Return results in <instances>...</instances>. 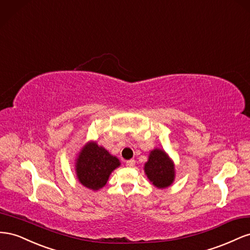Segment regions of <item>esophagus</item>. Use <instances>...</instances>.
Here are the masks:
<instances>
[{
  "label": "esophagus",
  "mask_w": 250,
  "mask_h": 250,
  "mask_svg": "<svg viewBox=\"0 0 250 250\" xmlns=\"http://www.w3.org/2000/svg\"><path fill=\"white\" fill-rule=\"evenodd\" d=\"M125 166L127 167H133L135 166V160L134 159H131V160H127L125 161Z\"/></svg>",
  "instance_id": "esophagus-1"
}]
</instances>
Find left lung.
Listing matches in <instances>:
<instances>
[{"label": "left lung", "instance_id": "1", "mask_svg": "<svg viewBox=\"0 0 250 250\" xmlns=\"http://www.w3.org/2000/svg\"><path fill=\"white\" fill-rule=\"evenodd\" d=\"M145 172L148 180L158 188H168L175 179L174 162L160 148H155L149 153L148 160L145 165Z\"/></svg>", "mask_w": 250, "mask_h": 250}]
</instances>
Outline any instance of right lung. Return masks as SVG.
Here are the masks:
<instances>
[{
	"label": "right lung",
	"mask_w": 250,
	"mask_h": 250,
	"mask_svg": "<svg viewBox=\"0 0 250 250\" xmlns=\"http://www.w3.org/2000/svg\"><path fill=\"white\" fill-rule=\"evenodd\" d=\"M120 166L118 158L96 142H88L78 154L75 163L77 179L87 188H104L114 169Z\"/></svg>",
	"instance_id": "obj_1"
}]
</instances>
